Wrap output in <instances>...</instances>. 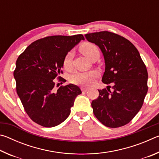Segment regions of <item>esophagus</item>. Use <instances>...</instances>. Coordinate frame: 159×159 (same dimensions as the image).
Segmentation results:
<instances>
[{
    "label": "esophagus",
    "instance_id": "obj_1",
    "mask_svg": "<svg viewBox=\"0 0 159 159\" xmlns=\"http://www.w3.org/2000/svg\"><path fill=\"white\" fill-rule=\"evenodd\" d=\"M88 90H89V88H86V87H82L81 88V90L83 91V92H84V93L87 92Z\"/></svg>",
    "mask_w": 159,
    "mask_h": 159
}]
</instances>
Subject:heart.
I'll return each instance as SVG.
<instances>
[{
	"instance_id": "b5f03b06",
	"label": "heart",
	"mask_w": 159,
	"mask_h": 159,
	"mask_svg": "<svg viewBox=\"0 0 159 159\" xmlns=\"http://www.w3.org/2000/svg\"><path fill=\"white\" fill-rule=\"evenodd\" d=\"M80 52L88 59H93L94 57L99 55V50L95 44L90 42H85L80 45L79 48ZM73 52H69L65 55L63 60L64 68L69 70L71 66ZM98 73L94 70L87 71H76L69 77L70 82L75 85H88L93 82V80L98 77Z\"/></svg>"
}]
</instances>
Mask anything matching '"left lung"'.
Masks as SVG:
<instances>
[{
  "label": "left lung",
  "instance_id": "left-lung-1",
  "mask_svg": "<svg viewBox=\"0 0 159 159\" xmlns=\"http://www.w3.org/2000/svg\"><path fill=\"white\" fill-rule=\"evenodd\" d=\"M85 36L100 48L105 61L102 81L110 84L98 90L99 97L91 104L94 114L107 127H121L143 104L148 90L147 67L137 48L124 37L106 31Z\"/></svg>",
  "mask_w": 159,
  "mask_h": 159
}]
</instances>
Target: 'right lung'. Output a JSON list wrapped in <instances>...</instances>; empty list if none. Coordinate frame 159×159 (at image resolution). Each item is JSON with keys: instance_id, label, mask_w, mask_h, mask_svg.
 <instances>
[{"instance_id": "add662e5", "label": "right lung", "mask_w": 159, "mask_h": 159, "mask_svg": "<svg viewBox=\"0 0 159 159\" xmlns=\"http://www.w3.org/2000/svg\"><path fill=\"white\" fill-rule=\"evenodd\" d=\"M81 40H85L82 34L45 37L32 43L19 56L14 71L16 90L34 122L43 127H55L69 116L81 90L74 84L55 90L54 79L62 74L65 55ZM57 79L63 81L60 76Z\"/></svg>"}]
</instances>
